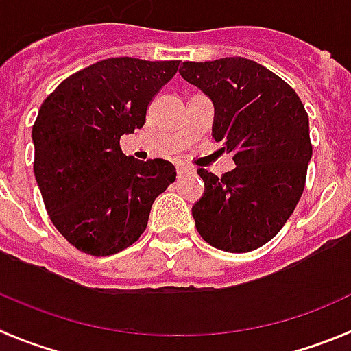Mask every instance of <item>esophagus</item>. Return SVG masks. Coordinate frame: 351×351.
Returning <instances> with one entry per match:
<instances>
[{"mask_svg":"<svg viewBox=\"0 0 351 351\" xmlns=\"http://www.w3.org/2000/svg\"><path fill=\"white\" fill-rule=\"evenodd\" d=\"M176 170H178V178H179V179L186 178L188 173L192 172V170H190V169H186V167H181V165H179V167H178V169H176Z\"/></svg>","mask_w":351,"mask_h":351,"instance_id":"1","label":"esophagus"}]
</instances>
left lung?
Segmentation results:
<instances>
[{
    "label": "left lung",
    "mask_w": 351,
    "mask_h": 351,
    "mask_svg": "<svg viewBox=\"0 0 351 351\" xmlns=\"http://www.w3.org/2000/svg\"><path fill=\"white\" fill-rule=\"evenodd\" d=\"M179 73L211 98L213 138L237 165L222 178L199 169L206 192L192 208L197 231L228 253L262 247L305 190L312 158L305 107L285 80L244 57L182 62Z\"/></svg>",
    "instance_id": "obj_1"
}]
</instances>
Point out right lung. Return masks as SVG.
Listing matches in <instances>:
<instances>
[{
    "instance_id": "1",
    "label": "right lung",
    "mask_w": 351,
    "mask_h": 351,
    "mask_svg": "<svg viewBox=\"0 0 351 351\" xmlns=\"http://www.w3.org/2000/svg\"><path fill=\"white\" fill-rule=\"evenodd\" d=\"M178 69L179 60L112 57L69 75L40 106L34 173L51 222L78 251L109 256L134 244L176 181L170 161L127 158L120 138L143 127Z\"/></svg>"
}]
</instances>
